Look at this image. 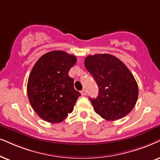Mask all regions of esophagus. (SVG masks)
Instances as JSON below:
<instances>
[{"label":"esophagus","mask_w":160,"mask_h":160,"mask_svg":"<svg viewBox=\"0 0 160 160\" xmlns=\"http://www.w3.org/2000/svg\"><path fill=\"white\" fill-rule=\"evenodd\" d=\"M80 93H81V94L82 95V96H85V95L86 94V91L85 89H82L81 92H80Z\"/></svg>","instance_id":"obj_1"}]
</instances>
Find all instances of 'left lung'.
I'll list each match as a JSON object with an SVG mask.
<instances>
[{"label":"left lung","mask_w":160,"mask_h":160,"mask_svg":"<svg viewBox=\"0 0 160 160\" xmlns=\"http://www.w3.org/2000/svg\"><path fill=\"white\" fill-rule=\"evenodd\" d=\"M84 64L99 88L98 98H89L95 112L112 121L128 114L136 104L139 90L127 66L109 54L87 56Z\"/></svg>","instance_id":"left-lung-1"}]
</instances>
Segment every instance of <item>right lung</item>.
Segmentation results:
<instances>
[{
    "label": "right lung",
    "mask_w": 160,
    "mask_h": 160,
    "mask_svg": "<svg viewBox=\"0 0 160 160\" xmlns=\"http://www.w3.org/2000/svg\"><path fill=\"white\" fill-rule=\"evenodd\" d=\"M75 56L62 51L43 54L29 74L27 94L30 104L40 118L51 123L61 122L72 112L80 93L74 89L70 68Z\"/></svg>",
    "instance_id": "1"
}]
</instances>
